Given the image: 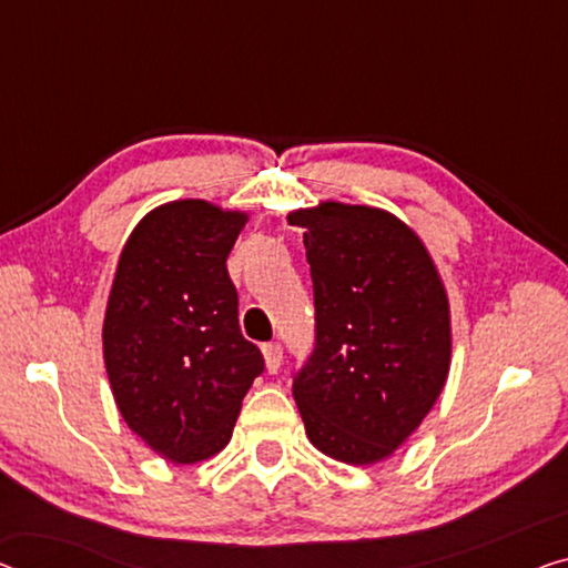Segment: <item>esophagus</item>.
<instances>
[{
	"label": "esophagus",
	"instance_id": "esophagus-1",
	"mask_svg": "<svg viewBox=\"0 0 568 568\" xmlns=\"http://www.w3.org/2000/svg\"><path fill=\"white\" fill-rule=\"evenodd\" d=\"M262 357H265V367H267L270 375H275V372L281 369V365H283V346L277 342L265 344V346H262Z\"/></svg>",
	"mask_w": 568,
	"mask_h": 568
}]
</instances>
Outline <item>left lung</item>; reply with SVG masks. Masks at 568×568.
Wrapping results in <instances>:
<instances>
[{"label": "left lung", "instance_id": "1", "mask_svg": "<svg viewBox=\"0 0 568 568\" xmlns=\"http://www.w3.org/2000/svg\"><path fill=\"white\" fill-rule=\"evenodd\" d=\"M303 226L316 349L293 379L308 442L367 467L408 442L452 367V311L420 236L385 209L321 201Z\"/></svg>", "mask_w": 568, "mask_h": 568}]
</instances>
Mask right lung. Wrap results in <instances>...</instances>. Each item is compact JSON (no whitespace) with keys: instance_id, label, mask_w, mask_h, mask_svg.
Returning <instances> with one entry per match:
<instances>
[{"instance_id":"right-lung-1","label":"right lung","mask_w":568,"mask_h":568,"mask_svg":"<svg viewBox=\"0 0 568 568\" xmlns=\"http://www.w3.org/2000/svg\"><path fill=\"white\" fill-rule=\"evenodd\" d=\"M247 219L203 199L163 203L140 219L116 262L101 328L109 385L126 426L168 462L222 452L265 369L240 332L226 273Z\"/></svg>"}]
</instances>
